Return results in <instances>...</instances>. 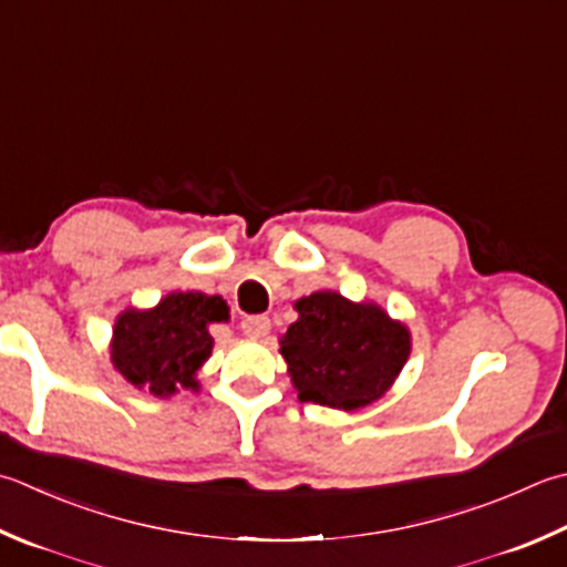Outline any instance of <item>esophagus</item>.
Masks as SVG:
<instances>
[{
	"label": "esophagus",
	"mask_w": 567,
	"mask_h": 567,
	"mask_svg": "<svg viewBox=\"0 0 567 567\" xmlns=\"http://www.w3.org/2000/svg\"><path fill=\"white\" fill-rule=\"evenodd\" d=\"M243 334L248 337H265L270 331V319L265 315H255V317H246L240 321Z\"/></svg>",
	"instance_id": "obj_1"
}]
</instances>
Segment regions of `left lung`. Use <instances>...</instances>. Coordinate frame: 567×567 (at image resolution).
<instances>
[{
	"label": "left lung",
	"mask_w": 567,
	"mask_h": 567,
	"mask_svg": "<svg viewBox=\"0 0 567 567\" xmlns=\"http://www.w3.org/2000/svg\"><path fill=\"white\" fill-rule=\"evenodd\" d=\"M280 341L299 401L353 410L381 398L401 373L410 334L375 305L315 292Z\"/></svg>",
	"instance_id": "8db88e82"
}]
</instances>
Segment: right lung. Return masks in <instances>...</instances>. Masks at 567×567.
I'll list each match as a JSON object with an SVG mask.
<instances>
[{"label": "right lung", "mask_w": 567, "mask_h": 567, "mask_svg": "<svg viewBox=\"0 0 567 567\" xmlns=\"http://www.w3.org/2000/svg\"><path fill=\"white\" fill-rule=\"evenodd\" d=\"M224 319V299L202 292H174L152 312L130 309L115 324V369L154 395H172L179 385L196 388L194 375L214 347L208 324Z\"/></svg>", "instance_id": "add662e5"}]
</instances>
